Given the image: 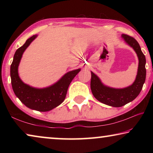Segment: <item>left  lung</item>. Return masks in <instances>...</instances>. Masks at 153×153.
Wrapping results in <instances>:
<instances>
[{"mask_svg": "<svg viewBox=\"0 0 153 153\" xmlns=\"http://www.w3.org/2000/svg\"><path fill=\"white\" fill-rule=\"evenodd\" d=\"M121 38L134 49L138 58V72L133 84L123 88H114L103 84L99 77L91 71L90 88L92 94L98 101L114 107H122L135 99L140 92L146 79V58L138 42L126 34L121 35Z\"/></svg>", "mask_w": 153, "mask_h": 153, "instance_id": "left-lung-1", "label": "left lung"}]
</instances>
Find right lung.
<instances>
[{"instance_id":"right-lung-1","label":"right lung","mask_w":153,"mask_h":153,"mask_svg":"<svg viewBox=\"0 0 153 153\" xmlns=\"http://www.w3.org/2000/svg\"><path fill=\"white\" fill-rule=\"evenodd\" d=\"M37 36L36 34L28 38L24 45L16 51L10 72L13 90L21 102L31 109L45 112L58 107L64 101L69 84L81 69L67 72L55 84L43 88L25 84L19 76L18 67L24 51Z\"/></svg>"}]
</instances>
